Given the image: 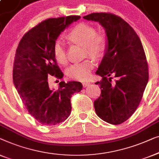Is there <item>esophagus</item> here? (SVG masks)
Returning <instances> with one entry per match:
<instances>
[{
    "label": "esophagus",
    "mask_w": 159,
    "mask_h": 159,
    "mask_svg": "<svg viewBox=\"0 0 159 159\" xmlns=\"http://www.w3.org/2000/svg\"><path fill=\"white\" fill-rule=\"evenodd\" d=\"M82 85H83V86H84V88H85V87L89 86V85H90V83H89V82H83L82 83Z\"/></svg>",
    "instance_id": "esophagus-1"
}]
</instances>
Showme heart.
I'll use <instances>...</instances> for the list:
<instances>
[{
    "instance_id": "obj_1",
    "label": "heart",
    "mask_w": 159,
    "mask_h": 159,
    "mask_svg": "<svg viewBox=\"0 0 159 159\" xmlns=\"http://www.w3.org/2000/svg\"><path fill=\"white\" fill-rule=\"evenodd\" d=\"M68 37L75 43L84 46L85 56L89 55L95 59L104 57L108 48V40L106 35L97 33L95 27L87 24H78L69 33ZM53 55L55 60L60 64H66L68 61L66 49L62 40L58 39L55 42ZM93 68V60L86 59L71 65L67 69L66 74L71 79L84 81L89 79Z\"/></svg>"
}]
</instances>
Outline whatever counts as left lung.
<instances>
[{
  "mask_svg": "<svg viewBox=\"0 0 159 159\" xmlns=\"http://www.w3.org/2000/svg\"><path fill=\"white\" fill-rule=\"evenodd\" d=\"M83 18L99 22L108 40L107 52L96 72L102 77L96 83L102 91L94 101L96 113L108 123H123L139 106L148 81L143 47L133 27L117 15L93 13Z\"/></svg>",
  "mask_w": 159,
  "mask_h": 159,
  "instance_id": "obj_1",
  "label": "left lung"
}]
</instances>
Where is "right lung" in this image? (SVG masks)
<instances>
[{"mask_svg": "<svg viewBox=\"0 0 159 159\" xmlns=\"http://www.w3.org/2000/svg\"><path fill=\"white\" fill-rule=\"evenodd\" d=\"M79 19L69 16L44 20L23 36L16 51L13 84L29 113L46 126L64 122L71 112V97L82 90L81 83L77 81H61L57 90H51L48 79L50 75L63 77L53 46L60 33Z\"/></svg>", "mask_w": 159, "mask_h": 159, "instance_id": "obj_1", "label": "right lung"}]
</instances>
